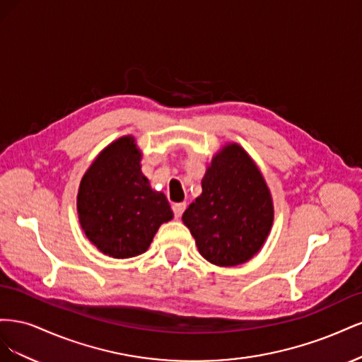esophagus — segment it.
I'll return each mask as SVG.
<instances>
[{
    "mask_svg": "<svg viewBox=\"0 0 362 362\" xmlns=\"http://www.w3.org/2000/svg\"><path fill=\"white\" fill-rule=\"evenodd\" d=\"M185 208H187V204H185V202H178V204H173L172 210H173V214H175V217L180 218V217L182 216V213H184Z\"/></svg>",
    "mask_w": 362,
    "mask_h": 362,
    "instance_id": "1",
    "label": "esophagus"
}]
</instances>
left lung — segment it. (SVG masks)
<instances>
[{
	"mask_svg": "<svg viewBox=\"0 0 362 362\" xmlns=\"http://www.w3.org/2000/svg\"><path fill=\"white\" fill-rule=\"evenodd\" d=\"M199 254L216 266H238L254 257L270 233L273 204L261 172L238 145L213 158L202 194L182 214Z\"/></svg>",
	"mask_w": 362,
	"mask_h": 362,
	"instance_id": "8db88e82",
	"label": "left lung"
}]
</instances>
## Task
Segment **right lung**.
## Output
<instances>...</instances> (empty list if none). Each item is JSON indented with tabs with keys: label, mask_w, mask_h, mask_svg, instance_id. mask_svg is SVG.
I'll use <instances>...</instances> for the list:
<instances>
[{
	"label": "right lung",
	"mask_w": 362,
	"mask_h": 362,
	"mask_svg": "<svg viewBox=\"0 0 362 362\" xmlns=\"http://www.w3.org/2000/svg\"><path fill=\"white\" fill-rule=\"evenodd\" d=\"M133 137L107 146L81 180L76 208L87 238L113 258L148 250L161 223L173 217L163 193L149 187L140 170Z\"/></svg>",
	"instance_id": "1"
}]
</instances>
